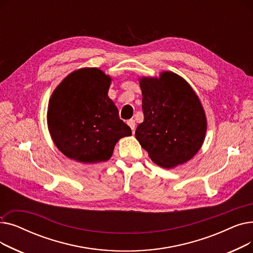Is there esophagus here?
<instances>
[{"label": "esophagus", "mask_w": 253, "mask_h": 253, "mask_svg": "<svg viewBox=\"0 0 253 253\" xmlns=\"http://www.w3.org/2000/svg\"><path fill=\"white\" fill-rule=\"evenodd\" d=\"M127 124L131 128L132 132H134V130H135V121H134V120H132V119L129 120V121L127 122Z\"/></svg>", "instance_id": "1"}]
</instances>
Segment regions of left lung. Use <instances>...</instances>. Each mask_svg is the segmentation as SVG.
I'll return each mask as SVG.
<instances>
[{
	"instance_id": "left-lung-1",
	"label": "left lung",
	"mask_w": 253,
	"mask_h": 253,
	"mask_svg": "<svg viewBox=\"0 0 253 253\" xmlns=\"http://www.w3.org/2000/svg\"><path fill=\"white\" fill-rule=\"evenodd\" d=\"M139 85L144 119L135 130L136 139L163 168L188 162L202 147L207 129L200 99L183 78L172 72L142 77Z\"/></svg>"
}]
</instances>
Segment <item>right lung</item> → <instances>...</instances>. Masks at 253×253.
<instances>
[{"label": "right lung", "instance_id": "right-lung-1", "mask_svg": "<svg viewBox=\"0 0 253 253\" xmlns=\"http://www.w3.org/2000/svg\"><path fill=\"white\" fill-rule=\"evenodd\" d=\"M112 78L96 68L66 76L49 100L47 122L57 149L85 164L110 160L118 140L131 135L108 96Z\"/></svg>", "mask_w": 253, "mask_h": 253}]
</instances>
